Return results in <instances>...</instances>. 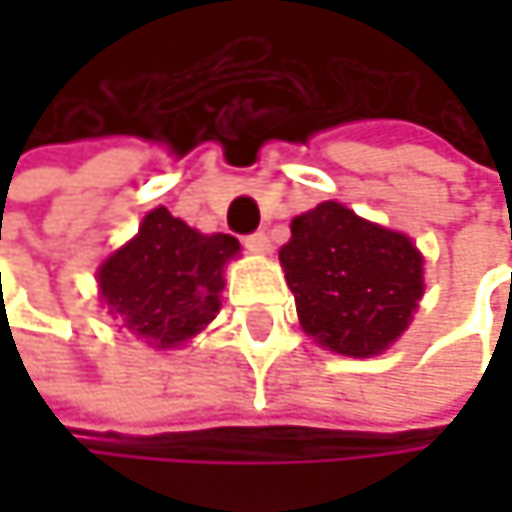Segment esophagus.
<instances>
[{
  "label": "esophagus",
  "instance_id": "obj_1",
  "mask_svg": "<svg viewBox=\"0 0 512 512\" xmlns=\"http://www.w3.org/2000/svg\"><path fill=\"white\" fill-rule=\"evenodd\" d=\"M243 246H246L249 252H269V237H266L263 231L246 234V237H243Z\"/></svg>",
  "mask_w": 512,
  "mask_h": 512
}]
</instances>
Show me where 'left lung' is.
Instances as JSON below:
<instances>
[{
  "label": "left lung",
  "mask_w": 512,
  "mask_h": 512,
  "mask_svg": "<svg viewBox=\"0 0 512 512\" xmlns=\"http://www.w3.org/2000/svg\"><path fill=\"white\" fill-rule=\"evenodd\" d=\"M281 266L302 329L341 356H376L400 338L424 293L409 237L323 201L290 225Z\"/></svg>",
  "instance_id": "1"
}]
</instances>
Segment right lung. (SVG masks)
<instances>
[{
	"label": "right lung",
	"mask_w": 512,
	"mask_h": 512,
	"mask_svg": "<svg viewBox=\"0 0 512 512\" xmlns=\"http://www.w3.org/2000/svg\"><path fill=\"white\" fill-rule=\"evenodd\" d=\"M237 252L231 234H198L156 207L139 237L100 266L103 302L145 344H183L216 317L222 266Z\"/></svg>",
	"instance_id": "add662e5"
}]
</instances>
